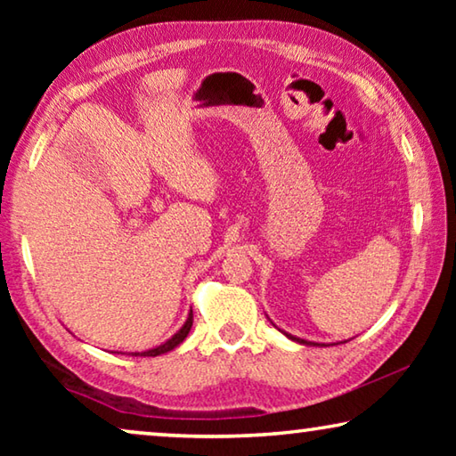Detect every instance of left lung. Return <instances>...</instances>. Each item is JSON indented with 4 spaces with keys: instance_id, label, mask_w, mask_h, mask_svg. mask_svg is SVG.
Instances as JSON below:
<instances>
[{
    "instance_id": "left-lung-1",
    "label": "left lung",
    "mask_w": 456,
    "mask_h": 456,
    "mask_svg": "<svg viewBox=\"0 0 456 456\" xmlns=\"http://www.w3.org/2000/svg\"><path fill=\"white\" fill-rule=\"evenodd\" d=\"M288 338H291L293 342H299V344H307V346H312V342H305V339H299V338H293V336H289V334H285ZM315 346V344H314Z\"/></svg>"
}]
</instances>
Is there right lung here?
<instances>
[{
  "instance_id": "add662e5",
  "label": "right lung",
  "mask_w": 456,
  "mask_h": 456,
  "mask_svg": "<svg viewBox=\"0 0 456 456\" xmlns=\"http://www.w3.org/2000/svg\"><path fill=\"white\" fill-rule=\"evenodd\" d=\"M191 326H192V310H191V314H189V318H187V322H184V326L176 331V334L171 338V339H167L165 344H160V346H157V348H152V350H146V352H134L133 356H159V354H165V352H171L173 348H176V346H179L184 338H187V334L191 331Z\"/></svg>"
}]
</instances>
